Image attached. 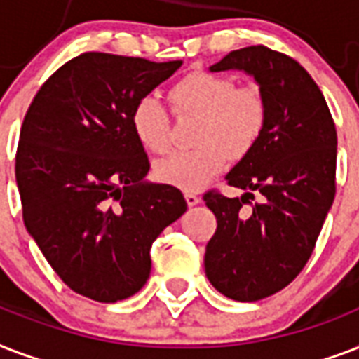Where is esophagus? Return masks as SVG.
Wrapping results in <instances>:
<instances>
[{"mask_svg": "<svg viewBox=\"0 0 359 359\" xmlns=\"http://www.w3.org/2000/svg\"><path fill=\"white\" fill-rule=\"evenodd\" d=\"M185 200H187V205H196L200 202V196L196 193H193V191H187L185 193Z\"/></svg>", "mask_w": 359, "mask_h": 359, "instance_id": "34e87169", "label": "esophagus"}]
</instances>
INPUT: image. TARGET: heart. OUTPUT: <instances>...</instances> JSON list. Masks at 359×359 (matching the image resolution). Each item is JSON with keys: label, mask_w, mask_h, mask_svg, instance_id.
<instances>
[{"label": "heart", "mask_w": 359, "mask_h": 359, "mask_svg": "<svg viewBox=\"0 0 359 359\" xmlns=\"http://www.w3.org/2000/svg\"><path fill=\"white\" fill-rule=\"evenodd\" d=\"M172 107L177 116H198L194 149L174 151L155 165V177L174 187L200 189L215 177L226 159H243L268 125V99L255 84L238 86L226 74L193 71L172 86ZM136 140L151 154L172 146V116L157 97H140L130 112Z\"/></svg>", "instance_id": "heart-1"}]
</instances>
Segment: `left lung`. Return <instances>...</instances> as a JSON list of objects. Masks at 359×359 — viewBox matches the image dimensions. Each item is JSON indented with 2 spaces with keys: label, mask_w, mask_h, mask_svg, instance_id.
Masks as SVG:
<instances>
[{
  "label": "left lung",
  "mask_w": 359,
  "mask_h": 359,
  "mask_svg": "<svg viewBox=\"0 0 359 359\" xmlns=\"http://www.w3.org/2000/svg\"><path fill=\"white\" fill-rule=\"evenodd\" d=\"M226 69L255 76L269 116L262 138L226 176L245 194L211 189L202 196L217 219L204 266L226 298L258 302L290 285L313 255L335 196L337 130L320 88L290 55L257 44L211 65Z\"/></svg>",
  "instance_id": "8db88e82"
}]
</instances>
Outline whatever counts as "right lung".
Instances as JSON below:
<instances>
[{
    "mask_svg": "<svg viewBox=\"0 0 359 359\" xmlns=\"http://www.w3.org/2000/svg\"><path fill=\"white\" fill-rule=\"evenodd\" d=\"M182 61L84 52L50 76L24 116L16 148L22 217L60 279L114 304L151 271L149 249L180 219V189L144 183L148 154L130 112Z\"/></svg>",
    "mask_w": 359,
    "mask_h": 359,
    "instance_id": "add662e5",
    "label": "right lung"
}]
</instances>
